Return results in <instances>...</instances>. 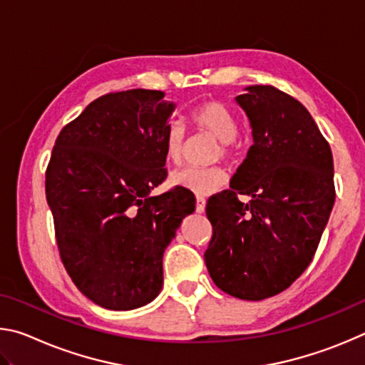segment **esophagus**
<instances>
[{
	"mask_svg": "<svg viewBox=\"0 0 365 365\" xmlns=\"http://www.w3.org/2000/svg\"><path fill=\"white\" fill-rule=\"evenodd\" d=\"M206 200L202 196H196V212H205Z\"/></svg>",
	"mask_w": 365,
	"mask_h": 365,
	"instance_id": "esophagus-1",
	"label": "esophagus"
}]
</instances>
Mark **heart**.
<instances>
[{"label":"heart","instance_id":"1","mask_svg":"<svg viewBox=\"0 0 365 365\" xmlns=\"http://www.w3.org/2000/svg\"><path fill=\"white\" fill-rule=\"evenodd\" d=\"M190 122L197 130L211 133L219 140V150L215 153V158L225 160H232L235 158L238 148V122L230 108L215 100L201 101L190 110ZM185 145H187V130H185L183 123L170 120L164 133L165 159L172 164L180 163ZM170 180L177 187L188 190L191 193L206 196L224 187L227 183V175L219 168H185L175 170Z\"/></svg>","mask_w":365,"mask_h":365}]
</instances>
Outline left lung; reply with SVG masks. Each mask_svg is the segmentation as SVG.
Wrapping results in <instances>:
<instances>
[{
  "instance_id": "1",
  "label": "left lung",
  "mask_w": 365,
  "mask_h": 365,
  "mask_svg": "<svg viewBox=\"0 0 365 365\" xmlns=\"http://www.w3.org/2000/svg\"><path fill=\"white\" fill-rule=\"evenodd\" d=\"M246 90L237 101L255 143L230 188L207 200L212 237L205 261L222 292L261 301L311 264L335 205V183L330 145L309 110L272 85Z\"/></svg>"
}]
</instances>
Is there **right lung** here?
Wrapping results in <instances>:
<instances>
[{
	"mask_svg": "<svg viewBox=\"0 0 365 365\" xmlns=\"http://www.w3.org/2000/svg\"><path fill=\"white\" fill-rule=\"evenodd\" d=\"M159 90L91 101L58 135L46 168V201L67 274L95 304L130 311L163 288V256L195 195L168 177L164 133L174 104Z\"/></svg>",
	"mask_w": 365,
	"mask_h": 365,
	"instance_id": "obj_1",
	"label": "right lung"
}]
</instances>
